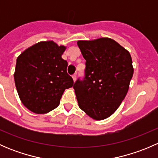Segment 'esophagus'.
<instances>
[{
	"label": "esophagus",
	"instance_id": "1",
	"mask_svg": "<svg viewBox=\"0 0 158 158\" xmlns=\"http://www.w3.org/2000/svg\"><path fill=\"white\" fill-rule=\"evenodd\" d=\"M73 81H74V82L76 80V74L73 75Z\"/></svg>",
	"mask_w": 158,
	"mask_h": 158
}]
</instances>
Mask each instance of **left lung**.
<instances>
[{
  "instance_id": "1",
  "label": "left lung",
  "mask_w": 158,
  "mask_h": 158,
  "mask_svg": "<svg viewBox=\"0 0 158 158\" xmlns=\"http://www.w3.org/2000/svg\"><path fill=\"white\" fill-rule=\"evenodd\" d=\"M85 62L73 85L79 108L95 120L109 117L128 92L134 69L130 53L109 38L78 41Z\"/></svg>"
}]
</instances>
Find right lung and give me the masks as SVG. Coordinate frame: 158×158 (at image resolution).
I'll list each match as a JSON object with an SVG mask.
<instances>
[{
	"mask_svg": "<svg viewBox=\"0 0 158 158\" xmlns=\"http://www.w3.org/2000/svg\"><path fill=\"white\" fill-rule=\"evenodd\" d=\"M66 47L52 41L40 42L17 59L15 85L22 103L33 112L45 114L60 105L65 89L73 85L62 58Z\"/></svg>",
	"mask_w": 158,
	"mask_h": 158,
	"instance_id": "add662e5",
	"label": "right lung"
}]
</instances>
